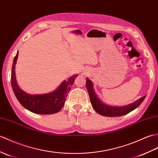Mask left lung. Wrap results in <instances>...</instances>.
I'll return each instance as SVG.
<instances>
[{"instance_id": "left-lung-1", "label": "left lung", "mask_w": 158, "mask_h": 158, "mask_svg": "<svg viewBox=\"0 0 158 158\" xmlns=\"http://www.w3.org/2000/svg\"><path fill=\"white\" fill-rule=\"evenodd\" d=\"M86 86L88 93L89 95L90 101L94 109L99 114L104 116L114 117L121 116L127 114L128 113L134 110L139 107L143 101L144 100L145 96L139 98V100L133 102L129 105L124 106H112L105 104L99 98L94 88L93 82L89 78H86Z\"/></svg>"}]
</instances>
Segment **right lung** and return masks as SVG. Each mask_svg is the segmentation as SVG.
Here are the masks:
<instances>
[{"label": "right lung", "mask_w": 158, "mask_h": 158, "mask_svg": "<svg viewBox=\"0 0 158 158\" xmlns=\"http://www.w3.org/2000/svg\"><path fill=\"white\" fill-rule=\"evenodd\" d=\"M18 54L19 52H17L13 59L10 77L13 90L18 101L29 111L38 114H52L59 112L63 107L69 91L78 75H72L67 80L63 81L57 89L50 93L41 95L29 94L22 90L17 82L15 64Z\"/></svg>", "instance_id": "add662e5"}]
</instances>
